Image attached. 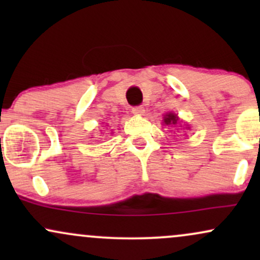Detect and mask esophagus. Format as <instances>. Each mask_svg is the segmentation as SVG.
Returning a JSON list of instances; mask_svg holds the SVG:
<instances>
[{
  "instance_id": "esophagus-1",
  "label": "esophagus",
  "mask_w": 260,
  "mask_h": 260,
  "mask_svg": "<svg viewBox=\"0 0 260 260\" xmlns=\"http://www.w3.org/2000/svg\"><path fill=\"white\" fill-rule=\"evenodd\" d=\"M144 107L143 106H134L132 107V112L134 113V115H143L144 113Z\"/></svg>"
}]
</instances>
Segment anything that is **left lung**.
Masks as SVG:
<instances>
[{"instance_id":"1","label":"left lung","mask_w":260,"mask_h":260,"mask_svg":"<svg viewBox=\"0 0 260 260\" xmlns=\"http://www.w3.org/2000/svg\"><path fill=\"white\" fill-rule=\"evenodd\" d=\"M177 116L174 115V113H168V115L164 117V122H165V124H176L177 123Z\"/></svg>"}]
</instances>
